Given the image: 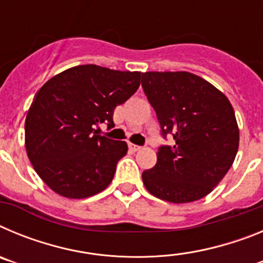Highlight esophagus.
Masks as SVG:
<instances>
[{
  "label": "esophagus",
  "mask_w": 263,
  "mask_h": 263,
  "mask_svg": "<svg viewBox=\"0 0 263 263\" xmlns=\"http://www.w3.org/2000/svg\"><path fill=\"white\" fill-rule=\"evenodd\" d=\"M129 147L133 150V152H138V150H141V146L138 145H134V143H129Z\"/></svg>",
  "instance_id": "esophagus-1"
}]
</instances>
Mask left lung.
<instances>
[{
    "label": "left lung",
    "mask_w": 263,
    "mask_h": 263,
    "mask_svg": "<svg viewBox=\"0 0 263 263\" xmlns=\"http://www.w3.org/2000/svg\"><path fill=\"white\" fill-rule=\"evenodd\" d=\"M142 88L157 113L160 136L174 146L158 148L157 164L142 173L146 190L170 203L206 196L229 171L240 133L229 100L190 72H145Z\"/></svg>",
    "instance_id": "left-lung-1"
}]
</instances>
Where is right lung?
Segmentation results:
<instances>
[{
	"mask_svg": "<svg viewBox=\"0 0 263 263\" xmlns=\"http://www.w3.org/2000/svg\"><path fill=\"white\" fill-rule=\"evenodd\" d=\"M141 72L96 64L76 66L53 76L36 92L25 122L32 167L53 192L84 199L110 184L127 145L97 134L113 126V111L133 96Z\"/></svg>",
	"mask_w": 263,
	"mask_h": 263,
	"instance_id": "1",
	"label": "right lung"
}]
</instances>
